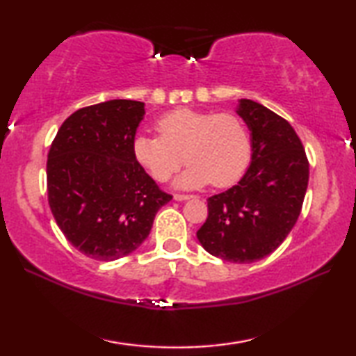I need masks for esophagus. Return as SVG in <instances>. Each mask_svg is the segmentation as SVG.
<instances>
[{"instance_id": "obj_1", "label": "esophagus", "mask_w": 356, "mask_h": 356, "mask_svg": "<svg viewBox=\"0 0 356 356\" xmlns=\"http://www.w3.org/2000/svg\"><path fill=\"white\" fill-rule=\"evenodd\" d=\"M193 196H190V195H174V200L176 201H188V200H191Z\"/></svg>"}]
</instances>
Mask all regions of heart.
Masks as SVG:
<instances>
[{"mask_svg":"<svg viewBox=\"0 0 356 356\" xmlns=\"http://www.w3.org/2000/svg\"><path fill=\"white\" fill-rule=\"evenodd\" d=\"M160 136L138 134L131 141L135 160L156 182H166L184 160L188 166L177 188L234 185L251 160V138L242 118L195 108H177L156 120Z\"/></svg>","mask_w":356,"mask_h":356,"instance_id":"1","label":"heart"}]
</instances>
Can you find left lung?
Masks as SVG:
<instances>
[{"instance_id": "left-lung-1", "label": "left lung", "mask_w": 356, "mask_h": 356, "mask_svg": "<svg viewBox=\"0 0 356 356\" xmlns=\"http://www.w3.org/2000/svg\"><path fill=\"white\" fill-rule=\"evenodd\" d=\"M236 111L251 134V165L237 185L209 197V216L196 237L212 256L251 264L273 252L292 231L309 165L286 119L248 99H240Z\"/></svg>"}]
</instances>
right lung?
Instances as JSON below:
<instances>
[{
  "mask_svg": "<svg viewBox=\"0 0 356 356\" xmlns=\"http://www.w3.org/2000/svg\"><path fill=\"white\" fill-rule=\"evenodd\" d=\"M144 104L114 99L64 120L47 160L48 204L65 238L95 261L140 248L172 200L131 152Z\"/></svg>",
  "mask_w": 356,
  "mask_h": 356,
  "instance_id": "add662e5",
  "label": "right lung"
}]
</instances>
